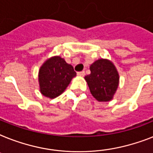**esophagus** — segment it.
Listing matches in <instances>:
<instances>
[{
  "label": "esophagus",
  "mask_w": 153,
  "mask_h": 153,
  "mask_svg": "<svg viewBox=\"0 0 153 153\" xmlns=\"http://www.w3.org/2000/svg\"><path fill=\"white\" fill-rule=\"evenodd\" d=\"M77 74L79 75V76H85V71H79V72L77 73Z\"/></svg>",
  "instance_id": "esophagus-1"
}]
</instances>
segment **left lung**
I'll list each match as a JSON object with an SVG mask.
<instances>
[{"instance_id":"8db88e82","label":"left lung","mask_w":153,"mask_h":153,"mask_svg":"<svg viewBox=\"0 0 153 153\" xmlns=\"http://www.w3.org/2000/svg\"><path fill=\"white\" fill-rule=\"evenodd\" d=\"M89 69L91 73L85 76V79L93 97L101 102L112 100L120 82V75L112 62L97 59Z\"/></svg>"}]
</instances>
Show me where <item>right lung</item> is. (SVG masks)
<instances>
[{
	"mask_svg": "<svg viewBox=\"0 0 153 153\" xmlns=\"http://www.w3.org/2000/svg\"><path fill=\"white\" fill-rule=\"evenodd\" d=\"M76 76V72L71 64L66 63L59 56L48 59L42 64L38 72V82L41 94L46 97L59 96Z\"/></svg>",
	"mask_w": 153,
	"mask_h": 153,
	"instance_id": "add662e5",
	"label": "right lung"
}]
</instances>
